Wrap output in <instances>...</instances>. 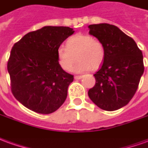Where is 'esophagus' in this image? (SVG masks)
Listing matches in <instances>:
<instances>
[{"mask_svg": "<svg viewBox=\"0 0 148 148\" xmlns=\"http://www.w3.org/2000/svg\"><path fill=\"white\" fill-rule=\"evenodd\" d=\"M82 76L81 75H76V76H74V79H76V80H78V79H81Z\"/></svg>", "mask_w": 148, "mask_h": 148, "instance_id": "obj_1", "label": "esophagus"}]
</instances>
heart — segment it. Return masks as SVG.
Wrapping results in <instances>:
<instances>
[{
  "label": "heart",
  "instance_id": "heart-1",
  "mask_svg": "<svg viewBox=\"0 0 148 148\" xmlns=\"http://www.w3.org/2000/svg\"><path fill=\"white\" fill-rule=\"evenodd\" d=\"M57 58L60 66L65 71H71L74 64V71L78 73L98 69L104 61L105 48L99 40L90 34H77L66 42V48L57 49Z\"/></svg>",
  "mask_w": 148,
  "mask_h": 148
}]
</instances>
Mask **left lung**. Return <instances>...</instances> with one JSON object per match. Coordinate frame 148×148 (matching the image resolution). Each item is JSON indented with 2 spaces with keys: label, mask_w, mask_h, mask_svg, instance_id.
Wrapping results in <instances>:
<instances>
[{
  "label": "left lung",
  "mask_w": 148,
  "mask_h": 148,
  "mask_svg": "<svg viewBox=\"0 0 148 148\" xmlns=\"http://www.w3.org/2000/svg\"><path fill=\"white\" fill-rule=\"evenodd\" d=\"M90 34L105 48L104 61L94 74L91 101L103 110L113 111L126 106L135 95L144 71L142 51L131 37L110 24L90 25Z\"/></svg>",
  "instance_id": "8db88e82"
}]
</instances>
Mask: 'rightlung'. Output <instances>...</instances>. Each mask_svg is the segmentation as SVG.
<instances>
[{"label":"right lung","mask_w":148,"mask_h":148,"mask_svg":"<svg viewBox=\"0 0 148 148\" xmlns=\"http://www.w3.org/2000/svg\"><path fill=\"white\" fill-rule=\"evenodd\" d=\"M74 33L70 27L45 26L13 45L7 64L11 90L28 109L47 114L65 102L74 76L60 66L57 49Z\"/></svg>","instance_id":"obj_1"}]
</instances>
